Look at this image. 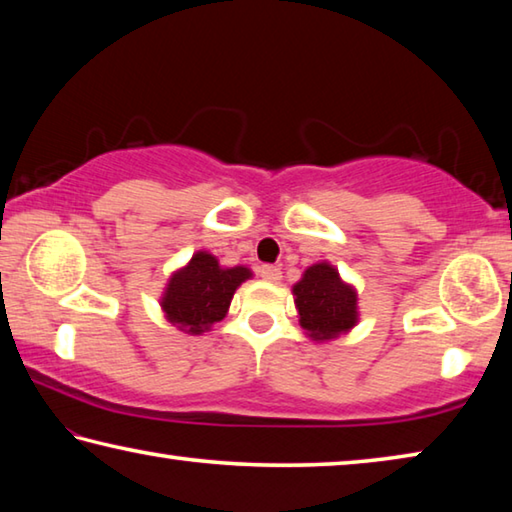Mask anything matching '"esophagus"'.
Listing matches in <instances>:
<instances>
[{
    "instance_id": "1",
    "label": "esophagus",
    "mask_w": 512,
    "mask_h": 512,
    "mask_svg": "<svg viewBox=\"0 0 512 512\" xmlns=\"http://www.w3.org/2000/svg\"><path fill=\"white\" fill-rule=\"evenodd\" d=\"M259 275H262L266 282H280L282 280V271L277 266H273V264L259 266Z\"/></svg>"
}]
</instances>
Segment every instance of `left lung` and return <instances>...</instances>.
Wrapping results in <instances>:
<instances>
[{"instance_id": "left-lung-1", "label": "left lung", "mask_w": 512, "mask_h": 512, "mask_svg": "<svg viewBox=\"0 0 512 512\" xmlns=\"http://www.w3.org/2000/svg\"><path fill=\"white\" fill-rule=\"evenodd\" d=\"M300 325L314 341H332L357 325V291L332 264L318 262L293 284Z\"/></svg>"}]
</instances>
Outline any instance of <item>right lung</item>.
<instances>
[{
    "mask_svg": "<svg viewBox=\"0 0 512 512\" xmlns=\"http://www.w3.org/2000/svg\"><path fill=\"white\" fill-rule=\"evenodd\" d=\"M253 277L250 268H223L219 259L198 250L189 262L169 277L160 307L171 325L185 334H203L225 318L230 300L241 282Z\"/></svg>",
    "mask_w": 512,
    "mask_h": 512,
    "instance_id": "right-lung-1",
    "label": "right lung"
}]
</instances>
